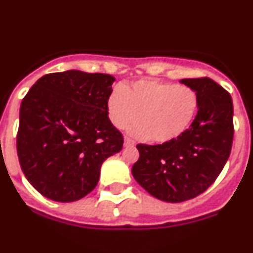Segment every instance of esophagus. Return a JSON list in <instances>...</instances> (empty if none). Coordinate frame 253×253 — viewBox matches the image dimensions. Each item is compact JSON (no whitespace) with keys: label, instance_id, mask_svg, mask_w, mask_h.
Here are the masks:
<instances>
[{"label":"esophagus","instance_id":"obj_1","mask_svg":"<svg viewBox=\"0 0 253 253\" xmlns=\"http://www.w3.org/2000/svg\"><path fill=\"white\" fill-rule=\"evenodd\" d=\"M125 147H131V146H134V141L131 140L129 137L125 138V142H124Z\"/></svg>","mask_w":253,"mask_h":253}]
</instances>
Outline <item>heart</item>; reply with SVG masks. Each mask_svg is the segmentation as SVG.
Masks as SVG:
<instances>
[{
    "mask_svg": "<svg viewBox=\"0 0 253 253\" xmlns=\"http://www.w3.org/2000/svg\"><path fill=\"white\" fill-rule=\"evenodd\" d=\"M198 108L197 92L187 86L157 80H138L111 92L107 100L110 120L126 128L140 116L141 125L132 133L157 143L176 140L188 128Z\"/></svg>",
    "mask_w": 253,
    "mask_h": 253,
    "instance_id": "obj_1",
    "label": "heart"
}]
</instances>
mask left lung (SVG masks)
Segmentation results:
<instances>
[{
	"label": "left lung",
	"mask_w": 253,
	"mask_h": 253,
	"mask_svg": "<svg viewBox=\"0 0 253 253\" xmlns=\"http://www.w3.org/2000/svg\"><path fill=\"white\" fill-rule=\"evenodd\" d=\"M181 84L198 96L190 128L162 145H137L140 159L132 166L134 180L150 195L172 204L201 195L216 181L233 140L231 94L209 77L183 79Z\"/></svg>",
	"instance_id": "left-lung-1"
}]
</instances>
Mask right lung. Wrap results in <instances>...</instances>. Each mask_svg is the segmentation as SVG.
<instances>
[{"mask_svg": "<svg viewBox=\"0 0 253 253\" xmlns=\"http://www.w3.org/2000/svg\"><path fill=\"white\" fill-rule=\"evenodd\" d=\"M115 77L79 70L44 75L20 107L17 155L28 182L44 197L73 202L98 182L122 133L108 119Z\"/></svg>", "mask_w": 253, "mask_h": 253, "instance_id": "obj_1", "label": "right lung"}]
</instances>
